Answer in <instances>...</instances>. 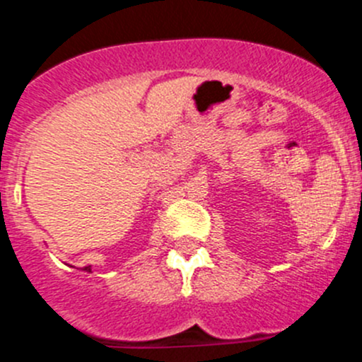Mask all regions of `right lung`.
Wrapping results in <instances>:
<instances>
[{
    "instance_id": "1",
    "label": "right lung",
    "mask_w": 362,
    "mask_h": 362,
    "mask_svg": "<svg viewBox=\"0 0 362 362\" xmlns=\"http://www.w3.org/2000/svg\"><path fill=\"white\" fill-rule=\"evenodd\" d=\"M84 269H86V271H89V269H91V266H86V267H84Z\"/></svg>"
}]
</instances>
